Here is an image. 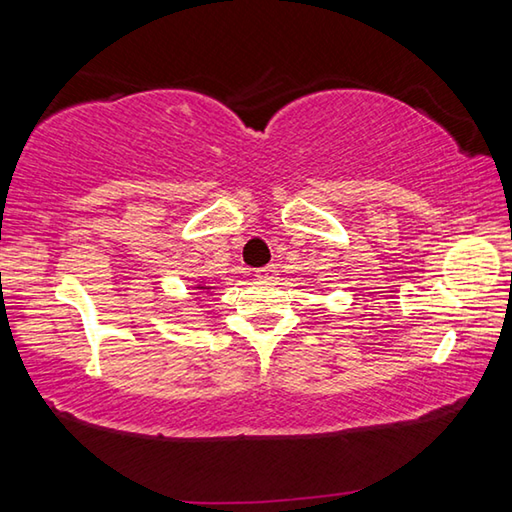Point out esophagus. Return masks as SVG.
I'll use <instances>...</instances> for the list:
<instances>
[{"instance_id": "obj_1", "label": "esophagus", "mask_w": 512, "mask_h": 512, "mask_svg": "<svg viewBox=\"0 0 512 512\" xmlns=\"http://www.w3.org/2000/svg\"><path fill=\"white\" fill-rule=\"evenodd\" d=\"M275 275H277V266L275 264H268V266L257 268V271H255L257 280H273Z\"/></svg>"}]
</instances>
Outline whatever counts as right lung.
Listing matches in <instances>:
<instances>
[{"label": "right lung", "mask_w": 512, "mask_h": 512, "mask_svg": "<svg viewBox=\"0 0 512 512\" xmlns=\"http://www.w3.org/2000/svg\"><path fill=\"white\" fill-rule=\"evenodd\" d=\"M196 291H212V287H207V284L205 282H201V284H196V287H194Z\"/></svg>", "instance_id": "obj_1"}]
</instances>
